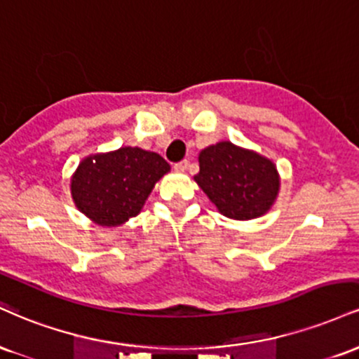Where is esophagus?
Listing matches in <instances>:
<instances>
[{
  "instance_id": "34e87169",
  "label": "esophagus",
  "mask_w": 359,
  "mask_h": 359,
  "mask_svg": "<svg viewBox=\"0 0 359 359\" xmlns=\"http://www.w3.org/2000/svg\"><path fill=\"white\" fill-rule=\"evenodd\" d=\"M187 170H188V161H187V159H184V161H180V163L175 164V171L184 172Z\"/></svg>"
}]
</instances>
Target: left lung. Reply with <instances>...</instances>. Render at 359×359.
Listing matches in <instances>:
<instances>
[{
  "instance_id": "obj_1",
  "label": "left lung",
  "mask_w": 359,
  "mask_h": 359,
  "mask_svg": "<svg viewBox=\"0 0 359 359\" xmlns=\"http://www.w3.org/2000/svg\"><path fill=\"white\" fill-rule=\"evenodd\" d=\"M196 184L223 217L254 220L276 203L280 176L276 163L254 149L220 141L198 154Z\"/></svg>"
}]
</instances>
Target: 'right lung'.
Listing matches in <instances>:
<instances>
[{
  "mask_svg": "<svg viewBox=\"0 0 359 359\" xmlns=\"http://www.w3.org/2000/svg\"><path fill=\"white\" fill-rule=\"evenodd\" d=\"M170 171L161 156L141 147L88 154L70 178L72 200L95 225L121 226L141 213L156 183Z\"/></svg>",
  "mask_w": 359,
  "mask_h": 359,
  "instance_id": "obj_1",
  "label": "right lung"
}]
</instances>
